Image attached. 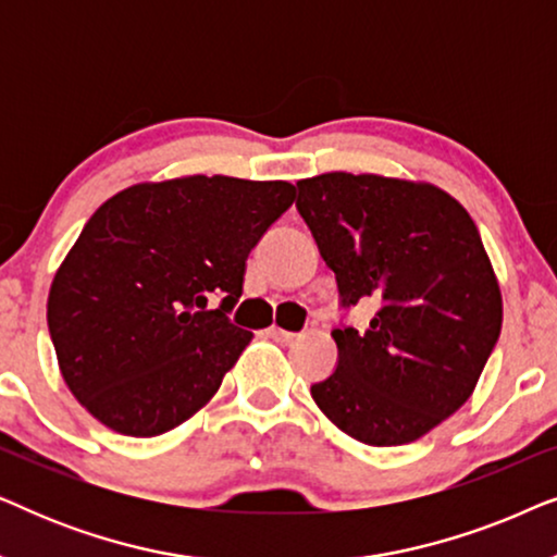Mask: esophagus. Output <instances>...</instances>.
<instances>
[{"instance_id": "obj_1", "label": "esophagus", "mask_w": 557, "mask_h": 557, "mask_svg": "<svg viewBox=\"0 0 557 557\" xmlns=\"http://www.w3.org/2000/svg\"><path fill=\"white\" fill-rule=\"evenodd\" d=\"M265 334H269V337L273 339V342H281V345H288V342H294L296 339V334L294 332H286V330H281V326H269V330H265Z\"/></svg>"}]
</instances>
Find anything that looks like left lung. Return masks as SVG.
I'll return each mask as SVG.
<instances>
[{
	"instance_id": "obj_1",
	"label": "left lung",
	"mask_w": 557,
	"mask_h": 557,
	"mask_svg": "<svg viewBox=\"0 0 557 557\" xmlns=\"http://www.w3.org/2000/svg\"><path fill=\"white\" fill-rule=\"evenodd\" d=\"M296 187L342 307L377 301L368 330L332 332L337 370L311 398L360 444H410L469 400L499 339L502 292L482 235L431 182L326 172Z\"/></svg>"
}]
</instances>
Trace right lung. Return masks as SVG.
Wrapping results in <instances>:
<instances>
[{"mask_svg": "<svg viewBox=\"0 0 557 557\" xmlns=\"http://www.w3.org/2000/svg\"><path fill=\"white\" fill-rule=\"evenodd\" d=\"M294 197L284 180L189 174L121 189L90 215L52 278L48 326L96 421L151 438L208 406L253 339L227 319L250 248Z\"/></svg>", "mask_w": 557, "mask_h": 557, "instance_id": "right-lung-1", "label": "right lung"}]
</instances>
